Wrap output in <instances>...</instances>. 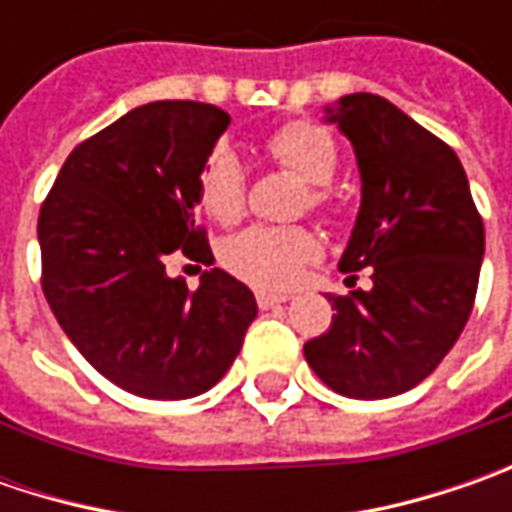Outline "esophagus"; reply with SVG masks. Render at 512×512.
Instances as JSON below:
<instances>
[{
	"mask_svg": "<svg viewBox=\"0 0 512 512\" xmlns=\"http://www.w3.org/2000/svg\"><path fill=\"white\" fill-rule=\"evenodd\" d=\"M287 299V293H270V290H259L256 293V305L262 307V310H267V307H279V305H285Z\"/></svg>",
	"mask_w": 512,
	"mask_h": 512,
	"instance_id": "1",
	"label": "esophagus"
}]
</instances>
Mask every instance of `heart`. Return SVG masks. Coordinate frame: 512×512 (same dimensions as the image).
<instances>
[{"mask_svg": "<svg viewBox=\"0 0 512 512\" xmlns=\"http://www.w3.org/2000/svg\"><path fill=\"white\" fill-rule=\"evenodd\" d=\"M265 150L282 165L302 176L310 207L330 205V179L339 168V148L333 133L313 119H293L273 130ZM247 176L239 156L230 148H216L207 156L199 176V202L210 219L230 225L245 213ZM319 242L305 227L253 225L230 236L222 247V265L253 287H290L313 259Z\"/></svg>", "mask_w": 512, "mask_h": 512, "instance_id": "heart-1", "label": "heart"}]
</instances>
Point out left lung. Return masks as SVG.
Segmentation results:
<instances>
[{"mask_svg":"<svg viewBox=\"0 0 512 512\" xmlns=\"http://www.w3.org/2000/svg\"><path fill=\"white\" fill-rule=\"evenodd\" d=\"M327 122L353 142L362 173L339 270L370 267L373 287L330 296L336 316L305 344V359L347 399H387L424 382L462 336L484 225L459 156L393 102L350 93L327 108Z\"/></svg>","mask_w":512,"mask_h":512,"instance_id":"left-lung-1","label":"left lung"}]
</instances>
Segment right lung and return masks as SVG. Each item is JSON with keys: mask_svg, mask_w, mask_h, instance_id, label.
Instances as JSON below:
<instances>
[{"mask_svg": "<svg viewBox=\"0 0 512 512\" xmlns=\"http://www.w3.org/2000/svg\"><path fill=\"white\" fill-rule=\"evenodd\" d=\"M227 125L205 102L133 108L73 148L39 210L56 322L105 379L142 399L210 390L256 319L253 293L225 270H205L196 290L165 273L170 253L213 262L196 205Z\"/></svg>", "mask_w": 512, "mask_h": 512, "instance_id": "add662e5", "label": "right lung"}]
</instances>
